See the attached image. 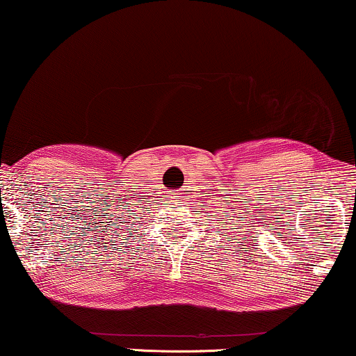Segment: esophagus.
Wrapping results in <instances>:
<instances>
[{"label":"esophagus","mask_w":356,"mask_h":356,"mask_svg":"<svg viewBox=\"0 0 356 356\" xmlns=\"http://www.w3.org/2000/svg\"><path fill=\"white\" fill-rule=\"evenodd\" d=\"M178 194H179V193H170V197H172V199H178V197H179Z\"/></svg>","instance_id":"34e87169"}]
</instances>
